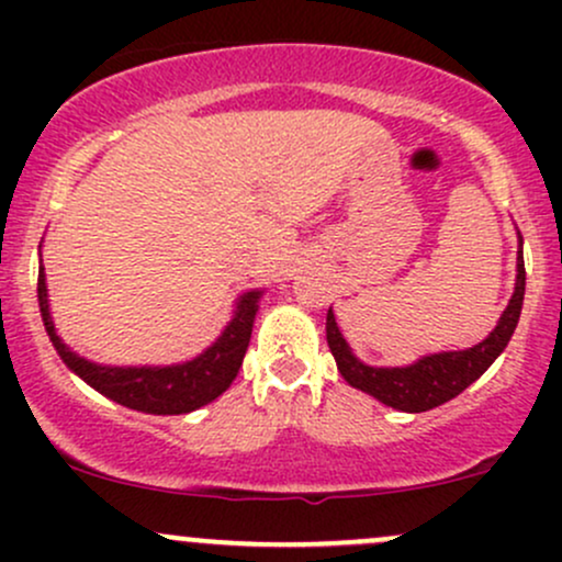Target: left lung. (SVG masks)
I'll return each mask as SVG.
<instances>
[{
  "label": "left lung",
  "instance_id": "1",
  "mask_svg": "<svg viewBox=\"0 0 562 562\" xmlns=\"http://www.w3.org/2000/svg\"><path fill=\"white\" fill-rule=\"evenodd\" d=\"M526 293V267H524V240L518 250V277H515V293L499 322L486 340L465 351H443L417 359L409 367H370L359 362L348 348L346 338L338 330L333 308L327 312V346H330L335 364L340 375L353 389L370 393L378 402L402 412H428L441 406L449 398L460 396L470 383H475L492 362L505 351L518 327L520 308H524Z\"/></svg>",
  "mask_w": 562,
  "mask_h": 562
}]
</instances>
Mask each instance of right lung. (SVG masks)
I'll list each match as a JSON object with an SVG mask.
<instances>
[{
	"mask_svg": "<svg viewBox=\"0 0 562 562\" xmlns=\"http://www.w3.org/2000/svg\"><path fill=\"white\" fill-rule=\"evenodd\" d=\"M36 290L44 327H47L49 340H53L63 362L102 396L113 398L128 409L147 412V415H184V412L214 402L229 389L232 380L237 378V370H240L245 351H248L250 330H254L261 299V290H250V293L240 295L235 317L218 335L216 344L205 348L192 362L171 367H102L70 351L57 335L53 317H49L44 267H38Z\"/></svg>",
	"mask_w": 562,
	"mask_h": 562,
	"instance_id": "1",
	"label": "right lung"
}]
</instances>
